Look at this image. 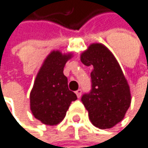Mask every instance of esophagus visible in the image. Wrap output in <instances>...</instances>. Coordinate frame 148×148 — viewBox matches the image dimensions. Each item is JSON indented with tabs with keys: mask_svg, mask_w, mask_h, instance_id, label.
Here are the masks:
<instances>
[{
	"mask_svg": "<svg viewBox=\"0 0 148 148\" xmlns=\"http://www.w3.org/2000/svg\"><path fill=\"white\" fill-rule=\"evenodd\" d=\"M75 94H76V96L78 97V98H81V96H82V90H81V89L77 90L75 91Z\"/></svg>",
	"mask_w": 148,
	"mask_h": 148,
	"instance_id": "obj_1",
	"label": "esophagus"
}]
</instances>
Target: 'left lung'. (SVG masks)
I'll use <instances>...</instances> for the list:
<instances>
[{
	"instance_id": "obj_1",
	"label": "left lung",
	"mask_w": 148,
	"mask_h": 148,
	"mask_svg": "<svg viewBox=\"0 0 148 148\" xmlns=\"http://www.w3.org/2000/svg\"><path fill=\"white\" fill-rule=\"evenodd\" d=\"M81 61L92 66V89L82 97L91 123L111 129L120 123L132 102L130 86L114 54L102 43H92L81 54Z\"/></svg>"
}]
</instances>
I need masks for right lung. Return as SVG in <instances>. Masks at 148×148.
<instances>
[{
    "label": "right lung",
    "instance_id": "right-lung-1",
    "mask_svg": "<svg viewBox=\"0 0 148 148\" xmlns=\"http://www.w3.org/2000/svg\"><path fill=\"white\" fill-rule=\"evenodd\" d=\"M73 53L52 50L37 73L30 92V109L33 115L46 125H57L63 121L72 101L77 99L69 90L63 70Z\"/></svg>",
    "mask_w": 148,
    "mask_h": 148
}]
</instances>
